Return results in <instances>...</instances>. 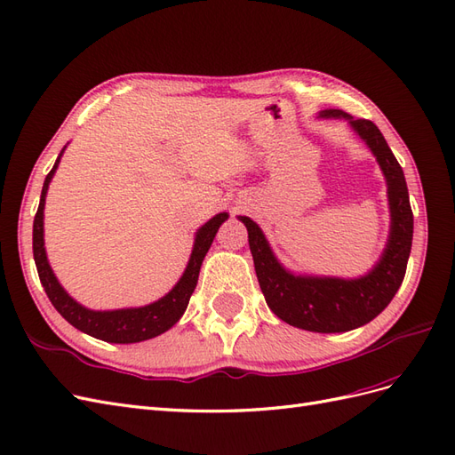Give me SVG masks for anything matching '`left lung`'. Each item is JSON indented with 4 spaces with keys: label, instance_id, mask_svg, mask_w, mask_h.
<instances>
[{
    "label": "left lung",
    "instance_id": "8db88e82",
    "mask_svg": "<svg viewBox=\"0 0 455 455\" xmlns=\"http://www.w3.org/2000/svg\"><path fill=\"white\" fill-rule=\"evenodd\" d=\"M321 119H346L349 127L374 154L387 182L391 226L387 244L366 275L356 279L296 275L273 254L264 231L249 216H237L249 231V244L261 292L269 309L281 321L309 332H347L370 323L391 304L403 284L414 235V214L410 209L403 167L385 142L383 134L368 119H353L341 109H324Z\"/></svg>",
    "mask_w": 455,
    "mask_h": 455
}]
</instances>
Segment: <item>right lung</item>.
<instances>
[{
    "instance_id": "1",
    "label": "right lung",
    "mask_w": 455,
    "mask_h": 455,
    "mask_svg": "<svg viewBox=\"0 0 455 455\" xmlns=\"http://www.w3.org/2000/svg\"><path fill=\"white\" fill-rule=\"evenodd\" d=\"M64 149L60 151V156L57 157V161H54V167L45 178L44 189H41L37 212L34 218V259L39 273V281L44 284L51 304L68 323L76 326L77 330H81V332L109 343H139L167 332V330L180 321V316L184 315L189 304V298L197 286L203 259L211 249V244L218 233V228L226 222L229 214L220 212L197 229L194 249H191V256L180 281H178L163 298L154 301V304H148L142 307L108 309V311L89 309L85 306H81L79 301H76L64 291L62 284L57 279V275L52 273L49 266L47 252H45V239H44L45 197H47V189L52 176L59 169Z\"/></svg>"
}]
</instances>
